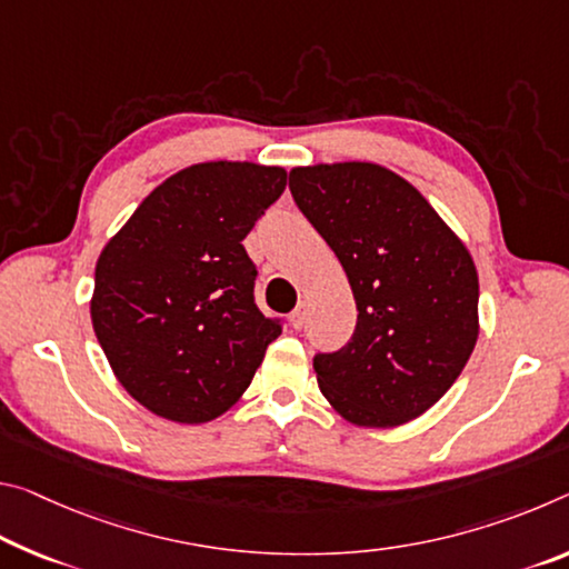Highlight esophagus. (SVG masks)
<instances>
[{
  "mask_svg": "<svg viewBox=\"0 0 569 569\" xmlns=\"http://www.w3.org/2000/svg\"><path fill=\"white\" fill-rule=\"evenodd\" d=\"M288 323H291V329H303V323H306V303H299L296 306V309L288 313Z\"/></svg>",
  "mask_w": 569,
  "mask_h": 569,
  "instance_id": "obj_1",
  "label": "esophagus"
}]
</instances>
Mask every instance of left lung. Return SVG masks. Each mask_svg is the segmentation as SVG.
Masks as SVG:
<instances>
[{"instance_id":"obj_1","label":"left lung","mask_w":569,"mask_h":569,"mask_svg":"<svg viewBox=\"0 0 569 569\" xmlns=\"http://www.w3.org/2000/svg\"><path fill=\"white\" fill-rule=\"evenodd\" d=\"M293 200L357 301L347 347L313 357L319 390L359 428H398L458 380L479 339V270L408 179L372 161L293 167Z\"/></svg>"}]
</instances>
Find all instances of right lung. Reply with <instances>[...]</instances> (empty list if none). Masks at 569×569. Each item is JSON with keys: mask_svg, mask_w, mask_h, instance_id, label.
I'll return each instance as SVG.
<instances>
[{"mask_svg": "<svg viewBox=\"0 0 569 569\" xmlns=\"http://www.w3.org/2000/svg\"><path fill=\"white\" fill-rule=\"evenodd\" d=\"M286 169L200 161L143 197L96 263L90 321L116 380L179 426L236 405L281 327L252 299L242 240L283 194Z\"/></svg>", "mask_w": 569, "mask_h": 569, "instance_id": "right-lung-1", "label": "right lung"}]
</instances>
